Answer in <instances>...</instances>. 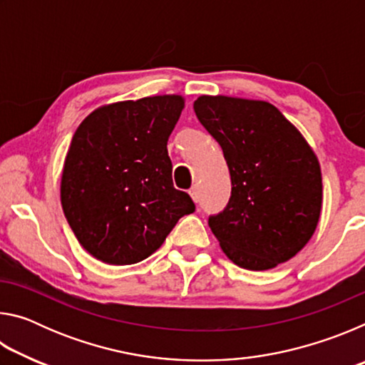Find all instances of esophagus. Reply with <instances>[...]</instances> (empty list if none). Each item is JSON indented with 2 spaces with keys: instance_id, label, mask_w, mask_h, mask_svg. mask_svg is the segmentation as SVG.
Masks as SVG:
<instances>
[{
  "instance_id": "1",
  "label": "esophagus",
  "mask_w": 365,
  "mask_h": 365,
  "mask_svg": "<svg viewBox=\"0 0 365 365\" xmlns=\"http://www.w3.org/2000/svg\"><path fill=\"white\" fill-rule=\"evenodd\" d=\"M190 196H191V200H193L195 202L200 201V190H197L196 185H195V187H191V190H190Z\"/></svg>"
}]
</instances>
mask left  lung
<instances>
[{
	"mask_svg": "<svg viewBox=\"0 0 365 365\" xmlns=\"http://www.w3.org/2000/svg\"><path fill=\"white\" fill-rule=\"evenodd\" d=\"M193 109L230 170V201L209 217L222 251L248 270L287 262L319 224L322 172L316 153L267 101L202 95Z\"/></svg>",
	"mask_w": 365,
	"mask_h": 365,
	"instance_id": "obj_1",
	"label": "left lung"
}]
</instances>
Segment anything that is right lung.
<instances>
[{
	"label": "right lung",
	"mask_w": 365,
	"mask_h": 365,
	"mask_svg": "<svg viewBox=\"0 0 365 365\" xmlns=\"http://www.w3.org/2000/svg\"><path fill=\"white\" fill-rule=\"evenodd\" d=\"M182 95L96 108L80 123L61 175V205L78 243L98 261L128 265L160 248L178 219L195 212L172 182L168 140Z\"/></svg>",
	"instance_id": "1"
}]
</instances>
